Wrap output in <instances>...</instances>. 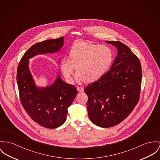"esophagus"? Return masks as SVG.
<instances>
[{
	"mask_svg": "<svg viewBox=\"0 0 160 160\" xmlns=\"http://www.w3.org/2000/svg\"><path fill=\"white\" fill-rule=\"evenodd\" d=\"M77 89L78 92H83L84 91L83 88L81 87V86H77Z\"/></svg>",
	"mask_w": 160,
	"mask_h": 160,
	"instance_id": "1",
	"label": "esophagus"
}]
</instances>
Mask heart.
Returning a JSON list of instances; mask_svg holds the SVG:
<instances>
[{"mask_svg": "<svg viewBox=\"0 0 160 160\" xmlns=\"http://www.w3.org/2000/svg\"><path fill=\"white\" fill-rule=\"evenodd\" d=\"M113 58L112 50L108 46L80 41L71 47L69 60H62L60 69L68 82L73 80L75 68L78 80L92 83L100 79L107 72Z\"/></svg>", "mask_w": 160, "mask_h": 160, "instance_id": "b5f03b06", "label": "heart"}]
</instances>
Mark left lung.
<instances>
[{
    "mask_svg": "<svg viewBox=\"0 0 160 160\" xmlns=\"http://www.w3.org/2000/svg\"><path fill=\"white\" fill-rule=\"evenodd\" d=\"M116 47L117 56L110 69L85 89L90 121L108 128L121 122L135 107L139 98L142 71L138 58L120 41H107Z\"/></svg>",
    "mask_w": 160,
    "mask_h": 160,
    "instance_id": "1",
    "label": "left lung"
}]
</instances>
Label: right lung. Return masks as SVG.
<instances>
[{
    "mask_svg": "<svg viewBox=\"0 0 160 160\" xmlns=\"http://www.w3.org/2000/svg\"><path fill=\"white\" fill-rule=\"evenodd\" d=\"M63 45V37L34 44L25 53L17 70L20 99L25 110L32 120L48 128H57L65 122L68 108L77 94V88L64 82L59 71L51 85L37 86L29 69V60L38 55L57 53Z\"/></svg>",
    "mask_w": 160,
    "mask_h": 160,
    "instance_id": "add662e5",
    "label": "right lung"
}]
</instances>
